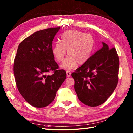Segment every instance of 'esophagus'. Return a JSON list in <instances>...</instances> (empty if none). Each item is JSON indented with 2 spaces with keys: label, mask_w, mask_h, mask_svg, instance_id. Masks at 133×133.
<instances>
[{
  "label": "esophagus",
  "mask_w": 133,
  "mask_h": 133,
  "mask_svg": "<svg viewBox=\"0 0 133 133\" xmlns=\"http://www.w3.org/2000/svg\"><path fill=\"white\" fill-rule=\"evenodd\" d=\"M66 75H67V77H70V76H71V72L69 70H67L66 71Z\"/></svg>",
  "instance_id": "1"
}]
</instances>
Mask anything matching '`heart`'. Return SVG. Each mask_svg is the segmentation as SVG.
I'll list each match as a JSON object with an SVG mask.
<instances>
[{
  "mask_svg": "<svg viewBox=\"0 0 133 133\" xmlns=\"http://www.w3.org/2000/svg\"><path fill=\"white\" fill-rule=\"evenodd\" d=\"M60 41L62 43L58 42L54 45L52 53L58 62H62L67 50L69 55L61 65L67 69H73L78 64L83 65L87 62L95 46L93 36L76 30L64 32Z\"/></svg>",
  "mask_w": 133,
  "mask_h": 133,
  "instance_id": "obj_1",
  "label": "heart"
}]
</instances>
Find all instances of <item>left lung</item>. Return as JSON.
I'll use <instances>...</instances> for the list:
<instances>
[{
  "mask_svg": "<svg viewBox=\"0 0 133 133\" xmlns=\"http://www.w3.org/2000/svg\"><path fill=\"white\" fill-rule=\"evenodd\" d=\"M103 47L88 62L71 74L78 99L90 107L105 102L112 94L118 82L119 59L115 48Z\"/></svg>",
  "mask_w": 133,
  "mask_h": 133,
  "instance_id": "1",
  "label": "left lung"
}]
</instances>
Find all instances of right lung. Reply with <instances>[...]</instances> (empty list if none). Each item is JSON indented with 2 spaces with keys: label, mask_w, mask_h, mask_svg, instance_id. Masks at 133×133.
I'll use <instances>...</instances> for the list:
<instances>
[{
  "label": "right lung",
  "mask_w": 133,
  "mask_h": 133,
  "mask_svg": "<svg viewBox=\"0 0 133 133\" xmlns=\"http://www.w3.org/2000/svg\"><path fill=\"white\" fill-rule=\"evenodd\" d=\"M60 27L39 30L19 45L13 71L16 85L22 96L36 108L48 106L65 80L66 71L58 70L52 53V44ZM53 71L50 76L47 73Z\"/></svg>",
  "instance_id": "add662e5"
}]
</instances>
